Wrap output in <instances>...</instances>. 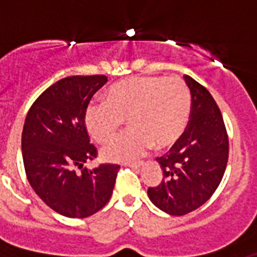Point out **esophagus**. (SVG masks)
<instances>
[{"mask_svg": "<svg viewBox=\"0 0 257 257\" xmlns=\"http://www.w3.org/2000/svg\"><path fill=\"white\" fill-rule=\"evenodd\" d=\"M127 166H130V167H140V166H143V162H128L127 163Z\"/></svg>", "mask_w": 257, "mask_h": 257, "instance_id": "esophagus-1", "label": "esophagus"}]
</instances>
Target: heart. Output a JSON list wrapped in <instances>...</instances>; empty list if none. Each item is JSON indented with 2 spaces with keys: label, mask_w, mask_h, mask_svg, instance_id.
Wrapping results in <instances>:
<instances>
[{
  "label": "heart",
  "mask_w": 257,
  "mask_h": 257,
  "mask_svg": "<svg viewBox=\"0 0 257 257\" xmlns=\"http://www.w3.org/2000/svg\"><path fill=\"white\" fill-rule=\"evenodd\" d=\"M192 96L179 77L135 76L108 88L104 101L86 108L85 126L99 144L117 135L124 119L130 130L103 149L105 161L123 162L156 151L171 148L183 138L189 123Z\"/></svg>",
  "instance_id": "b5f03b06"
}]
</instances>
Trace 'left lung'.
I'll use <instances>...</instances> for the list:
<instances>
[{
    "mask_svg": "<svg viewBox=\"0 0 257 257\" xmlns=\"http://www.w3.org/2000/svg\"><path fill=\"white\" fill-rule=\"evenodd\" d=\"M192 95L189 123L169 153L158 157L163 179L148 188L160 210L181 216L201 207L219 187L226 169L229 139L221 112L206 87L184 76Z\"/></svg>",
    "mask_w": 257,
    "mask_h": 257,
    "instance_id": "8db88e82",
    "label": "left lung"
}]
</instances>
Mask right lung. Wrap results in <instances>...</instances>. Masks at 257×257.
<instances>
[{"mask_svg": "<svg viewBox=\"0 0 257 257\" xmlns=\"http://www.w3.org/2000/svg\"><path fill=\"white\" fill-rule=\"evenodd\" d=\"M106 82L103 74L65 77L36 99L26 117L22 152L27 178L36 194L63 216H91L112 197L119 166L83 169L97 156L85 126L86 108Z\"/></svg>", "mask_w": 257, "mask_h": 257, "instance_id": "right-lung-1", "label": "right lung"}]
</instances>
